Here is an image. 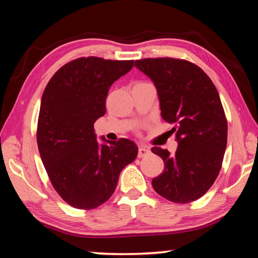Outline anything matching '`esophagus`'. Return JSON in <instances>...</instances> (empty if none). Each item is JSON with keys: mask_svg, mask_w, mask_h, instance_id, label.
Listing matches in <instances>:
<instances>
[{"mask_svg": "<svg viewBox=\"0 0 258 258\" xmlns=\"http://www.w3.org/2000/svg\"><path fill=\"white\" fill-rule=\"evenodd\" d=\"M150 154V149L146 146H140L139 147V154L138 156L140 158H143V157H146Z\"/></svg>", "mask_w": 258, "mask_h": 258, "instance_id": "obj_1", "label": "esophagus"}]
</instances>
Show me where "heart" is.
<instances>
[{
    "label": "heart",
    "instance_id": "b5f03b06",
    "mask_svg": "<svg viewBox=\"0 0 258 258\" xmlns=\"http://www.w3.org/2000/svg\"><path fill=\"white\" fill-rule=\"evenodd\" d=\"M139 84H148V83H139ZM139 84H138V85H139Z\"/></svg>",
    "mask_w": 258,
    "mask_h": 258
}]
</instances>
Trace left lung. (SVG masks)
Masks as SVG:
<instances>
[{
	"mask_svg": "<svg viewBox=\"0 0 258 258\" xmlns=\"http://www.w3.org/2000/svg\"><path fill=\"white\" fill-rule=\"evenodd\" d=\"M134 66L157 89L163 119L174 127L177 149L154 147L164 160V172L152 180L157 194L169 202L186 204L206 194L221 171L228 123L220 95L202 68L186 60L148 58Z\"/></svg>",
	"mask_w": 258,
	"mask_h": 258,
	"instance_id": "obj_1",
	"label": "left lung"
}]
</instances>
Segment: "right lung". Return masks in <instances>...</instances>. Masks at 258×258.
<instances>
[{"mask_svg": "<svg viewBox=\"0 0 258 258\" xmlns=\"http://www.w3.org/2000/svg\"><path fill=\"white\" fill-rule=\"evenodd\" d=\"M133 60L78 58L61 67L42 95L37 146L52 185L71 206L93 209L111 197L119 174L138 156L133 141H97L109 87Z\"/></svg>", "mask_w": 258, "mask_h": 258, "instance_id": "right-lung-1", "label": "right lung"}]
</instances>
